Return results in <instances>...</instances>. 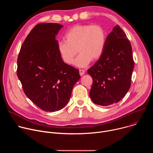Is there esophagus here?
Returning <instances> with one entry per match:
<instances>
[{
	"label": "esophagus",
	"mask_w": 153,
	"mask_h": 153,
	"mask_svg": "<svg viewBox=\"0 0 153 153\" xmlns=\"http://www.w3.org/2000/svg\"><path fill=\"white\" fill-rule=\"evenodd\" d=\"M79 74L80 76H83L85 74V70H79Z\"/></svg>",
	"instance_id": "34e87169"
}]
</instances>
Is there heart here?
<instances>
[{
	"label": "heart",
	"mask_w": 153,
	"mask_h": 153,
	"mask_svg": "<svg viewBox=\"0 0 153 153\" xmlns=\"http://www.w3.org/2000/svg\"><path fill=\"white\" fill-rule=\"evenodd\" d=\"M106 33L100 25L79 24L70 28L64 35V40L57 45L59 53L67 64L73 63L79 67H85L91 61H96L102 56L106 43Z\"/></svg>",
	"instance_id": "heart-1"
}]
</instances>
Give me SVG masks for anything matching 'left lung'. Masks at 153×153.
<instances>
[{
  "mask_svg": "<svg viewBox=\"0 0 153 153\" xmlns=\"http://www.w3.org/2000/svg\"><path fill=\"white\" fill-rule=\"evenodd\" d=\"M134 65L130 42L117 25L106 37L102 56L87 71L93 79L91 100L101 106L120 101L130 88Z\"/></svg>",
  "mask_w": 153,
  "mask_h": 153,
  "instance_id": "1",
  "label": "left lung"
}]
</instances>
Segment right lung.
Masks as SVG:
<instances>
[{"instance_id": "add662e5", "label": "right lung", "mask_w": 153, "mask_h": 153, "mask_svg": "<svg viewBox=\"0 0 153 153\" xmlns=\"http://www.w3.org/2000/svg\"><path fill=\"white\" fill-rule=\"evenodd\" d=\"M63 25H36L26 37L17 57V75L25 95L42 110L59 111L66 105L79 80V70L63 62L56 36Z\"/></svg>"}]
</instances>
